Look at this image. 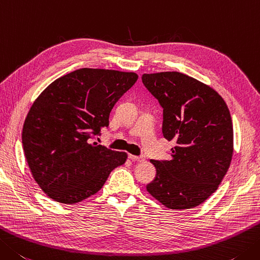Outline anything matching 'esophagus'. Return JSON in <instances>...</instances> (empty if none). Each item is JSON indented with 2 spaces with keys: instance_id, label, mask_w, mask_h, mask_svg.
Masks as SVG:
<instances>
[{
  "instance_id": "1",
  "label": "esophagus",
  "mask_w": 260,
  "mask_h": 260,
  "mask_svg": "<svg viewBox=\"0 0 260 260\" xmlns=\"http://www.w3.org/2000/svg\"><path fill=\"white\" fill-rule=\"evenodd\" d=\"M128 159H131L132 161H136V162H142L145 160L143 156H136V155H132V154L128 155Z\"/></svg>"
}]
</instances>
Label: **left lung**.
I'll return each instance as SVG.
<instances>
[{"label":"left lung","instance_id":"8db88e82","mask_svg":"<svg viewBox=\"0 0 260 260\" xmlns=\"http://www.w3.org/2000/svg\"><path fill=\"white\" fill-rule=\"evenodd\" d=\"M164 108L162 133L176 141L171 160H151L156 176L146 190L171 210L205 202L221 184L233 154V126L225 101L211 86L179 72L142 75Z\"/></svg>","mask_w":260,"mask_h":260}]
</instances>
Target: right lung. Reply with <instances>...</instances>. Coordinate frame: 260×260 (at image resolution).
Returning <instances> with one entry per match:
<instances>
[{"label": "right lung", "mask_w": 260, "mask_h": 260, "mask_svg": "<svg viewBox=\"0 0 260 260\" xmlns=\"http://www.w3.org/2000/svg\"><path fill=\"white\" fill-rule=\"evenodd\" d=\"M139 79L133 72L80 69L50 83L25 117L22 145L45 194L75 204L98 192L127 154L92 140L109 125L115 104Z\"/></svg>", "instance_id": "1"}]
</instances>
